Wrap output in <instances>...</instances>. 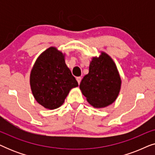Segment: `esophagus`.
<instances>
[{
  "label": "esophagus",
  "mask_w": 155,
  "mask_h": 155,
  "mask_svg": "<svg viewBox=\"0 0 155 155\" xmlns=\"http://www.w3.org/2000/svg\"><path fill=\"white\" fill-rule=\"evenodd\" d=\"M76 80H77V81H78V84H80V82H81L82 78H81V77H78L77 78H76Z\"/></svg>",
  "instance_id": "obj_1"
}]
</instances>
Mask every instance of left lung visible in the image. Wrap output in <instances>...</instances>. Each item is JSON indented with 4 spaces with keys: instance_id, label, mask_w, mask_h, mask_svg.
<instances>
[{
    "instance_id": "8db88e82",
    "label": "left lung",
    "mask_w": 155,
    "mask_h": 155,
    "mask_svg": "<svg viewBox=\"0 0 155 155\" xmlns=\"http://www.w3.org/2000/svg\"><path fill=\"white\" fill-rule=\"evenodd\" d=\"M121 80L117 68L109 55L102 52L92 58L89 73L82 80L80 88L91 105L103 108L111 104L117 98Z\"/></svg>"
}]
</instances>
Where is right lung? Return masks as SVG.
I'll list each match as a JSON object with an SVG mask.
<instances>
[{
    "mask_svg": "<svg viewBox=\"0 0 155 155\" xmlns=\"http://www.w3.org/2000/svg\"><path fill=\"white\" fill-rule=\"evenodd\" d=\"M30 86L39 104L54 109L63 104L70 90L78 83L65 64L64 55L50 47L36 61L30 74Z\"/></svg>",
    "mask_w": 155,
    "mask_h": 155,
    "instance_id": "add662e5",
    "label": "right lung"
}]
</instances>
